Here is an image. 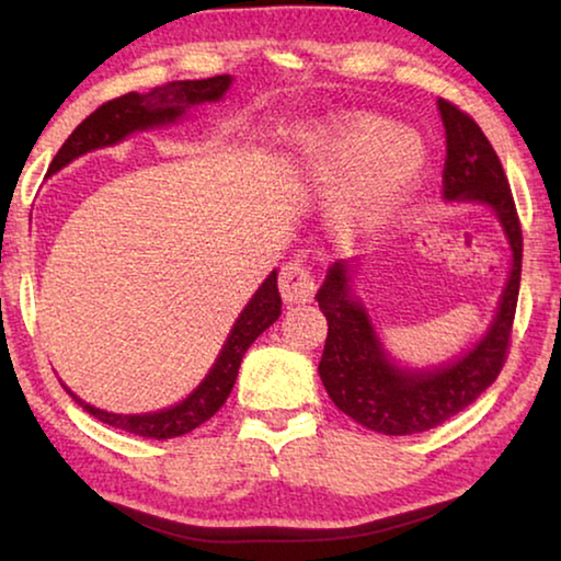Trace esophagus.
Listing matches in <instances>:
<instances>
[{"label": "esophagus", "instance_id": "obj_1", "mask_svg": "<svg viewBox=\"0 0 561 561\" xmlns=\"http://www.w3.org/2000/svg\"><path fill=\"white\" fill-rule=\"evenodd\" d=\"M278 288L286 304H306L317 294V280H313L311 267L304 260H290L283 265Z\"/></svg>", "mask_w": 561, "mask_h": 561}]
</instances>
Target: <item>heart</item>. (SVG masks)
<instances>
[{"label":"heart","instance_id":"obj_1","mask_svg":"<svg viewBox=\"0 0 561 561\" xmlns=\"http://www.w3.org/2000/svg\"><path fill=\"white\" fill-rule=\"evenodd\" d=\"M296 165L313 186H342L336 219L347 229H363L378 225L403 202L421 165V148L409 133L355 119L301 140Z\"/></svg>","mask_w":561,"mask_h":561}]
</instances>
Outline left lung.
<instances>
[{"label":"left lung","instance_id":"1","mask_svg":"<svg viewBox=\"0 0 561 561\" xmlns=\"http://www.w3.org/2000/svg\"><path fill=\"white\" fill-rule=\"evenodd\" d=\"M439 112L447 129L444 198L493 206L511 242L513 267L485 340H480L462 359L432 373L398 370L390 363L365 309L350 294L347 265L334 263L329 267L324 286L317 294L319 309L329 324L319 363L321 382L336 409L370 432L388 436L421 434L442 426L493 386L508 359L518 304L524 234L501 158L470 114L447 99H439Z\"/></svg>","mask_w":561,"mask_h":561}]
</instances>
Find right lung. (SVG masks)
Here are the masks:
<instances>
[{
  "instance_id": "1",
  "label": "right lung",
  "mask_w": 561,
  "mask_h": 561,
  "mask_svg": "<svg viewBox=\"0 0 561 561\" xmlns=\"http://www.w3.org/2000/svg\"><path fill=\"white\" fill-rule=\"evenodd\" d=\"M229 83H232L229 76H211V79L198 81H173L160 89H152L150 94H135V91H129L125 96L104 102L99 110L91 112L71 135H68L64 148H60L56 152V158H53L48 173L60 171V168L71 163L73 158L83 156V152L119 142L122 137L135 133V129L165 125V122L179 119L188 106L217 102V99H221V94L229 89ZM278 317V273L273 271L265 278L263 286L257 288V294L250 298V304L244 306L232 334H229L225 350H221L219 359L214 363L211 373L206 375V380L186 398V401L173 405V409L168 411L142 413V416H122V413L99 411L94 405L83 403L81 398L73 396L68 388L66 390L83 411H89L91 416L102 421V424L119 428V432L148 436V439H173V436H183L194 432L196 426H202L204 421H209L214 413L225 405L227 396L232 393L234 388L237 373H240L242 355Z\"/></svg>"
}]
</instances>
